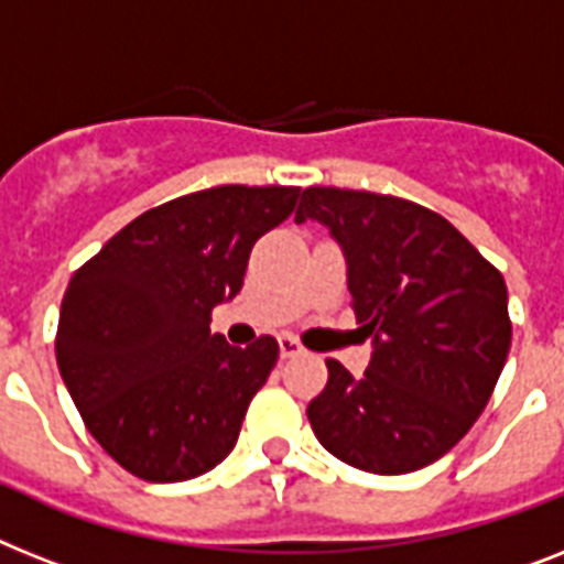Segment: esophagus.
Returning <instances> with one entry per match:
<instances>
[{
  "instance_id": "obj_1",
  "label": "esophagus",
  "mask_w": 564,
  "mask_h": 564,
  "mask_svg": "<svg viewBox=\"0 0 564 564\" xmlns=\"http://www.w3.org/2000/svg\"><path fill=\"white\" fill-rule=\"evenodd\" d=\"M302 351H305V348L300 346V339L296 337H291V334H282V337H279V355L282 357H296L302 355Z\"/></svg>"
}]
</instances>
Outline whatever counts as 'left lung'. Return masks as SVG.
Returning <instances> with one entry per match:
<instances>
[{"label": "left lung", "mask_w": 564, "mask_h": 564, "mask_svg": "<svg viewBox=\"0 0 564 564\" xmlns=\"http://www.w3.org/2000/svg\"><path fill=\"white\" fill-rule=\"evenodd\" d=\"M319 221L346 259L369 369L328 360L308 403L319 444L351 467L400 476L469 432L510 351L507 285L438 213L394 195L311 187L293 221Z\"/></svg>", "instance_id": "left-lung-1"}]
</instances>
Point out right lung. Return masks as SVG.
Returning <instances> with one entry per match:
<instances>
[{
    "mask_svg": "<svg viewBox=\"0 0 564 564\" xmlns=\"http://www.w3.org/2000/svg\"><path fill=\"white\" fill-rule=\"evenodd\" d=\"M300 187L181 195L106 241L65 288L57 366L88 432L143 481H187L230 455L279 343L236 348L209 314L245 285L250 250Z\"/></svg>",
    "mask_w": 564,
    "mask_h": 564,
    "instance_id": "right-lung-1",
    "label": "right lung"
}]
</instances>
